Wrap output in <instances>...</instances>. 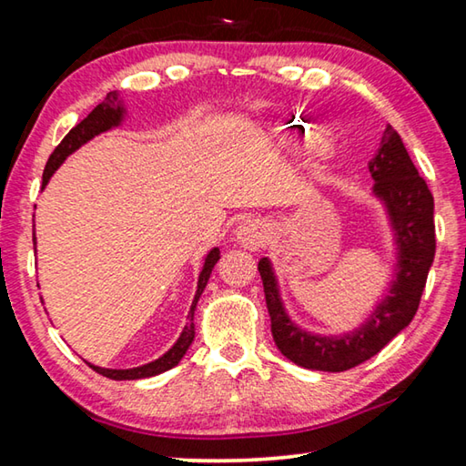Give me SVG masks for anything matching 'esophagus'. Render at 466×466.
I'll list each match as a JSON object with an SVG mask.
<instances>
[{
  "instance_id": "esophagus-1",
  "label": "esophagus",
  "mask_w": 466,
  "mask_h": 466,
  "mask_svg": "<svg viewBox=\"0 0 466 466\" xmlns=\"http://www.w3.org/2000/svg\"><path fill=\"white\" fill-rule=\"evenodd\" d=\"M269 224L265 222V219H244L238 226H236L234 236H236V242L240 244V247L248 248V250H258L265 247V242L269 240Z\"/></svg>"
}]
</instances>
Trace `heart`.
Returning a JSON list of instances; mask_svg holds the SVG:
<instances>
[{"label": "heart", "mask_w": 466, "mask_h": 466, "mask_svg": "<svg viewBox=\"0 0 466 466\" xmlns=\"http://www.w3.org/2000/svg\"><path fill=\"white\" fill-rule=\"evenodd\" d=\"M329 154H330V144H329L325 137H320L317 144H314V156H317V157H327Z\"/></svg>", "instance_id": "heart-1"}]
</instances>
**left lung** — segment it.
I'll return each mask as SVG.
<instances>
[{
    "label": "left lung",
    "instance_id": "left-lung-1",
    "mask_svg": "<svg viewBox=\"0 0 466 466\" xmlns=\"http://www.w3.org/2000/svg\"><path fill=\"white\" fill-rule=\"evenodd\" d=\"M368 170L374 178L372 197L380 201L392 234L394 263L382 296L356 329L341 335H320L299 327L283 304L271 258L258 261L273 341L283 356L306 370L343 372L361 364L409 327L420 309L436 255L433 197L390 125H386Z\"/></svg>",
    "mask_w": 466,
    "mask_h": 466
}]
</instances>
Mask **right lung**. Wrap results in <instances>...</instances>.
Returning <instances> with one entry per match:
<instances>
[{
  "label": "right lung",
  "mask_w": 466,
  "mask_h": 466,
  "mask_svg": "<svg viewBox=\"0 0 466 466\" xmlns=\"http://www.w3.org/2000/svg\"><path fill=\"white\" fill-rule=\"evenodd\" d=\"M125 116H127V108H125V102L119 96V92H108L106 98L102 100L100 105L94 108L82 123H77L76 127L69 131L66 137H63L61 144L55 147V152L51 154L49 162H46L45 172H43V188L49 185V180L55 175V170H57L61 164L67 160V156H72L76 149H80L84 144H88L90 139L100 136V133L119 127V125L125 121ZM33 240L36 244V234H33ZM218 261H219V247H214L203 258L199 279H197V291H195L191 310H188V314H187V325L183 329V333L178 335L177 343L172 345L170 350L164 353V356H160L154 361H149V364L137 366V368H125V370L100 368V366L90 364V361H86V364H88L92 370H96L98 374L110 378V380H141V378L157 376V374L167 372V370H170V368H175L178 361L185 358L187 350L193 343L197 304H199V298L203 294L205 286H208L209 275H211V271H214Z\"/></svg>",
  "instance_id": "add662e5"
}]
</instances>
